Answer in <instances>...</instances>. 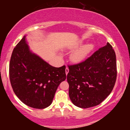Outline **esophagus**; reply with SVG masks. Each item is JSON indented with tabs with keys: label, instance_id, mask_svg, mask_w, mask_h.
Instances as JSON below:
<instances>
[{
	"label": "esophagus",
	"instance_id": "34e87169",
	"mask_svg": "<svg viewBox=\"0 0 130 130\" xmlns=\"http://www.w3.org/2000/svg\"><path fill=\"white\" fill-rule=\"evenodd\" d=\"M68 72H69V69H68V67H67V68H66V69H65V73H66V74H68Z\"/></svg>",
	"mask_w": 130,
	"mask_h": 130
}]
</instances>
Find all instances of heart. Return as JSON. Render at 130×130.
<instances>
[{"mask_svg": "<svg viewBox=\"0 0 130 130\" xmlns=\"http://www.w3.org/2000/svg\"><path fill=\"white\" fill-rule=\"evenodd\" d=\"M83 41L80 40L74 45L73 48H77L82 44ZM94 49V45L93 43H88L74 50L70 55V60L74 63H78L82 62L87 58L92 50Z\"/></svg>", "mask_w": 130, "mask_h": 130, "instance_id": "heart-1", "label": "heart"}]
</instances>
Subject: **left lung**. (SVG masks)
<instances>
[{
    "instance_id": "1",
    "label": "left lung",
    "mask_w": 130,
    "mask_h": 130,
    "mask_svg": "<svg viewBox=\"0 0 130 130\" xmlns=\"http://www.w3.org/2000/svg\"><path fill=\"white\" fill-rule=\"evenodd\" d=\"M68 67L69 95L76 106L81 108L96 106L112 91L117 69L115 53L108 42L85 61Z\"/></svg>"
}]
</instances>
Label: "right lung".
I'll return each instance as SVG.
<instances>
[{"mask_svg": "<svg viewBox=\"0 0 130 130\" xmlns=\"http://www.w3.org/2000/svg\"><path fill=\"white\" fill-rule=\"evenodd\" d=\"M24 36L13 50L9 66L15 94L27 106L45 108L52 104L60 84L65 80V66L52 67L30 50Z\"/></svg>", "mask_w": 130, "mask_h": 130, "instance_id": "right-lung-1", "label": "right lung"}]
</instances>
